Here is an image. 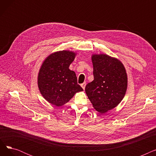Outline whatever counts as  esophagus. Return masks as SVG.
<instances>
[{
    "label": "esophagus",
    "mask_w": 156,
    "mask_h": 156,
    "mask_svg": "<svg viewBox=\"0 0 156 156\" xmlns=\"http://www.w3.org/2000/svg\"><path fill=\"white\" fill-rule=\"evenodd\" d=\"M85 86H86V83L85 82H84V83H83L82 84H81V87L83 88V90H85Z\"/></svg>",
    "instance_id": "esophagus-1"
}]
</instances>
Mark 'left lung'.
<instances>
[{
    "mask_svg": "<svg viewBox=\"0 0 156 156\" xmlns=\"http://www.w3.org/2000/svg\"><path fill=\"white\" fill-rule=\"evenodd\" d=\"M92 61L94 80L86 85L85 92L94 109L104 113L116 108L124 98L127 74L119 60L107 54H94Z\"/></svg>",
    "mask_w": 156,
    "mask_h": 156,
    "instance_id": "8db88e82",
    "label": "left lung"
}]
</instances>
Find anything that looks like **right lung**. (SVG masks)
<instances>
[{
  "mask_svg": "<svg viewBox=\"0 0 156 156\" xmlns=\"http://www.w3.org/2000/svg\"><path fill=\"white\" fill-rule=\"evenodd\" d=\"M76 53L62 51L49 55L41 66L38 75L39 90L44 99L59 107L66 104L76 92L83 91L75 73L69 69Z\"/></svg>",
  "mask_w": 156,
  "mask_h": 156,
  "instance_id": "1",
  "label": "right lung"
}]
</instances>
